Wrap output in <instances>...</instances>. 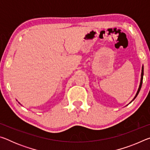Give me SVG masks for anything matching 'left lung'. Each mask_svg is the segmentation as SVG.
<instances>
[{"mask_svg": "<svg viewBox=\"0 0 150 150\" xmlns=\"http://www.w3.org/2000/svg\"><path fill=\"white\" fill-rule=\"evenodd\" d=\"M143 76H144V66H142V73H141V80H140V83H139V88H138V91H137V93H136V94L135 96H134V98H133V100H132L130 103H131L134 99H135V98H136V96H138V93H139V91H140V89H141L142 85V82H143Z\"/></svg>", "mask_w": 150, "mask_h": 150, "instance_id": "8db88e82", "label": "left lung"}]
</instances>
